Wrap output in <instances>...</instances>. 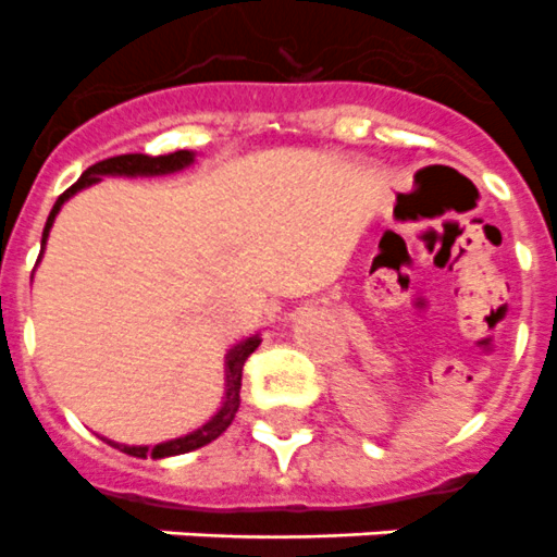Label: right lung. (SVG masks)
Listing matches in <instances>:
<instances>
[{
  "label": "right lung",
  "instance_id": "right-lung-1",
  "mask_svg": "<svg viewBox=\"0 0 557 557\" xmlns=\"http://www.w3.org/2000/svg\"><path fill=\"white\" fill-rule=\"evenodd\" d=\"M191 161H195V152H189V150H175V152H166V156L127 152V156H113V159L97 161V164H91L86 172H83L81 178H77V184L69 186L61 198L55 200V206H52V211H49L47 225H44L41 245H47L49 228H52V223H55V214L61 211V206L66 203V200L72 198L75 191L97 184L102 175H127V178H133V175H170V172H178V170H184V166H189ZM259 343H262V337H259V334H253V337H245L243 343H236V346L228 351V357H225V401H223V407H220L218 416L211 418L209 424H203L200 430L189 432V435L175 437V441H166V444H156V446H125V444H111V441H108V444L116 446V449L125 451V455L152 457V460H159V457H172V455H186V451L200 449V446L211 444L214 437H220L225 430H228L231 421H234V416H236V410H239V387H243L245 359H248L250 354L259 348Z\"/></svg>",
  "mask_w": 557,
  "mask_h": 557
}]
</instances>
